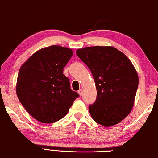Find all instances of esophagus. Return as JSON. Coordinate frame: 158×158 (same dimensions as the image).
I'll use <instances>...</instances> for the list:
<instances>
[{
    "mask_svg": "<svg viewBox=\"0 0 158 158\" xmlns=\"http://www.w3.org/2000/svg\"><path fill=\"white\" fill-rule=\"evenodd\" d=\"M78 93H79V95H80V96H81V95H82V94H83V92H82V89H79V90H78Z\"/></svg>",
    "mask_w": 158,
    "mask_h": 158,
    "instance_id": "1",
    "label": "esophagus"
}]
</instances>
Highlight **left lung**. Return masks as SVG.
Wrapping results in <instances>:
<instances>
[{
  "instance_id": "obj_1",
  "label": "left lung",
  "mask_w": 158,
  "mask_h": 158,
  "mask_svg": "<svg viewBox=\"0 0 158 158\" xmlns=\"http://www.w3.org/2000/svg\"><path fill=\"white\" fill-rule=\"evenodd\" d=\"M76 53L89 67L97 89L96 100L89 107L90 116L103 126L118 124L133 107L139 84L135 67L113 47H88Z\"/></svg>"
}]
</instances>
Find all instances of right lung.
Listing matches in <instances>:
<instances>
[{
	"instance_id": "1",
	"label": "right lung",
	"mask_w": 158,
	"mask_h": 158,
	"mask_svg": "<svg viewBox=\"0 0 158 158\" xmlns=\"http://www.w3.org/2000/svg\"><path fill=\"white\" fill-rule=\"evenodd\" d=\"M71 49L58 45L33 53L19 71L16 91L21 105L43 123L56 122L68 114L79 95L70 89L63 68L73 56Z\"/></svg>"
}]
</instances>
